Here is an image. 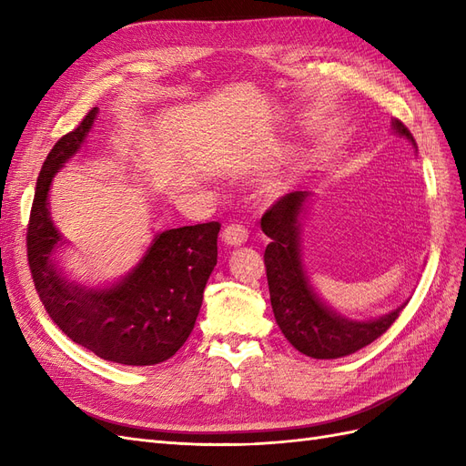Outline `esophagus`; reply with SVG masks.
<instances>
[{"mask_svg": "<svg viewBox=\"0 0 466 466\" xmlns=\"http://www.w3.org/2000/svg\"><path fill=\"white\" fill-rule=\"evenodd\" d=\"M247 238H248V231L238 223L228 225L221 233V241L229 247H241L247 243Z\"/></svg>", "mask_w": 466, "mask_h": 466, "instance_id": "34e87169", "label": "esophagus"}]
</instances>
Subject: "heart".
<instances>
[{"label":"heart","instance_id":"heart-1","mask_svg":"<svg viewBox=\"0 0 466 466\" xmlns=\"http://www.w3.org/2000/svg\"><path fill=\"white\" fill-rule=\"evenodd\" d=\"M274 188H276V185H274V187H272V188H270V190H274Z\"/></svg>","mask_w":466,"mask_h":466}]
</instances>
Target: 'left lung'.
Listing matches in <instances>:
<instances>
[{
	"label": "left lung",
	"mask_w": 466,
	"mask_h": 466,
	"mask_svg": "<svg viewBox=\"0 0 466 466\" xmlns=\"http://www.w3.org/2000/svg\"><path fill=\"white\" fill-rule=\"evenodd\" d=\"M392 130L416 147L414 136L400 120H392ZM309 198V192H289L262 216L260 228L272 238L264 250L266 278L276 322L289 344L309 358L336 360L377 340L408 301L379 319L351 320L319 298L301 258V218Z\"/></svg>",
	"instance_id": "1"
}]
</instances>
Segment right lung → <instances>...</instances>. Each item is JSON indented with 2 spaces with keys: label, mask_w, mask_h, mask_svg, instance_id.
Returning a JSON list of instances; mask_svg holds the SVG:
<instances>
[{
  "label": "right lung",
  "mask_w": 466,
  "mask_h": 466,
  "mask_svg": "<svg viewBox=\"0 0 466 466\" xmlns=\"http://www.w3.org/2000/svg\"><path fill=\"white\" fill-rule=\"evenodd\" d=\"M98 108L52 147L40 168L26 228V255L38 298L60 330L95 356L122 365H155L173 358L190 336L204 288L218 264V221L155 233L132 270L105 288L69 281L54 250L66 241L50 218L56 173L81 149Z\"/></svg>",
  "instance_id": "right-lung-1"
}]
</instances>
